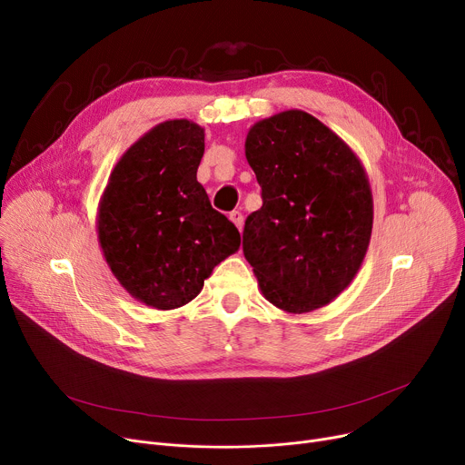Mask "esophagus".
Wrapping results in <instances>:
<instances>
[{
    "label": "esophagus",
    "mask_w": 465,
    "mask_h": 465,
    "mask_svg": "<svg viewBox=\"0 0 465 465\" xmlns=\"http://www.w3.org/2000/svg\"><path fill=\"white\" fill-rule=\"evenodd\" d=\"M230 220L237 226L239 232L242 230V214H241L239 211H232V213H230Z\"/></svg>",
    "instance_id": "1"
}]
</instances>
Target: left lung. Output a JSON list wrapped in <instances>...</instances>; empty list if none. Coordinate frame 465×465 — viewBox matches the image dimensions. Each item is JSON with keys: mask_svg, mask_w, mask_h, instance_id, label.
<instances>
[{"mask_svg": "<svg viewBox=\"0 0 465 465\" xmlns=\"http://www.w3.org/2000/svg\"><path fill=\"white\" fill-rule=\"evenodd\" d=\"M247 160L262 207L247 216L242 252L265 300L286 312H311L343 292L365 258L373 198L351 146L298 109L249 130Z\"/></svg>", "mask_w": 465, "mask_h": 465, "instance_id": "8db88e82", "label": "left lung"}]
</instances>
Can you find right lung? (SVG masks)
Here are the masks:
<instances>
[{
    "instance_id": "1",
    "label": "right lung",
    "mask_w": 465,
    "mask_h": 465,
    "mask_svg": "<svg viewBox=\"0 0 465 465\" xmlns=\"http://www.w3.org/2000/svg\"><path fill=\"white\" fill-rule=\"evenodd\" d=\"M203 128L167 120L116 162L97 211V239L113 275L160 311L192 302L241 235L198 183Z\"/></svg>"
}]
</instances>
